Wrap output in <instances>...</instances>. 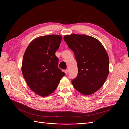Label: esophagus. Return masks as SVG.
I'll list each match as a JSON object with an SVG mask.
<instances>
[{
	"label": "esophagus",
	"mask_w": 129,
	"mask_h": 129,
	"mask_svg": "<svg viewBox=\"0 0 129 129\" xmlns=\"http://www.w3.org/2000/svg\"><path fill=\"white\" fill-rule=\"evenodd\" d=\"M64 72L66 74H67V73H68V71L67 70V69H66V70H64Z\"/></svg>",
	"instance_id": "1"
}]
</instances>
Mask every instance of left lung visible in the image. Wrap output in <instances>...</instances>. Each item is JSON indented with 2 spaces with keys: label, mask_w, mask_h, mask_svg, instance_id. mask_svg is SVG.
Segmentation results:
<instances>
[{
  "label": "left lung",
  "mask_w": 129,
  "mask_h": 129,
  "mask_svg": "<svg viewBox=\"0 0 129 129\" xmlns=\"http://www.w3.org/2000/svg\"><path fill=\"white\" fill-rule=\"evenodd\" d=\"M64 40L77 62L78 74L72 80L74 88L82 94L96 92L105 82L109 73V58L102 44L86 35H66Z\"/></svg>",
  "instance_id": "8db88e82"
}]
</instances>
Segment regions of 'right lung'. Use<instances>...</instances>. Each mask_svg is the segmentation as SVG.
Segmentation results:
<instances>
[{"label": "right lung", "mask_w": 129, "mask_h": 129, "mask_svg": "<svg viewBox=\"0 0 129 129\" xmlns=\"http://www.w3.org/2000/svg\"><path fill=\"white\" fill-rule=\"evenodd\" d=\"M61 40L62 36L56 35L39 37L29 44L24 53L23 76L30 88L40 96L54 92L65 75L58 67V58L55 55Z\"/></svg>", "instance_id": "right-lung-1"}]
</instances>
